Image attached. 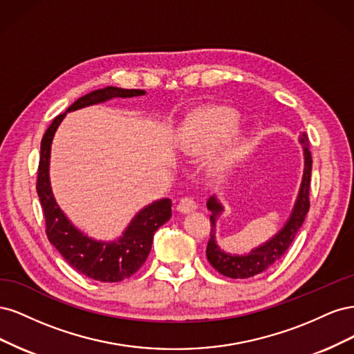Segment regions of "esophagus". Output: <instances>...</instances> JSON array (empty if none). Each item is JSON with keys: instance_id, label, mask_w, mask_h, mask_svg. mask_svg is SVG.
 <instances>
[{"instance_id": "obj_1", "label": "esophagus", "mask_w": 354, "mask_h": 354, "mask_svg": "<svg viewBox=\"0 0 354 354\" xmlns=\"http://www.w3.org/2000/svg\"><path fill=\"white\" fill-rule=\"evenodd\" d=\"M177 209H178L180 212H192V211L196 209V203H195V201L192 199V198L185 196V198H181V199L178 201Z\"/></svg>"}]
</instances>
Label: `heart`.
Wrapping results in <instances>:
<instances>
[{"label": "heart", "instance_id": "1", "mask_svg": "<svg viewBox=\"0 0 354 354\" xmlns=\"http://www.w3.org/2000/svg\"><path fill=\"white\" fill-rule=\"evenodd\" d=\"M239 116L229 108H209L202 111L192 122V136L198 147L207 149L217 146L227 138L238 128ZM238 153V145H233L227 158H234Z\"/></svg>", "mask_w": 354, "mask_h": 354}]
</instances>
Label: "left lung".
<instances>
[{
	"label": "left lung",
	"mask_w": 354,
	"mask_h": 354,
	"mask_svg": "<svg viewBox=\"0 0 354 354\" xmlns=\"http://www.w3.org/2000/svg\"><path fill=\"white\" fill-rule=\"evenodd\" d=\"M299 143L303 145L304 149V174L291 217H289L288 223L276 236L259 246V248L252 250L248 255H230L218 248L216 243V218L223 212V207L216 196H211L208 199L207 207L211 211V232L207 245V257L214 269L221 274L232 277V279H246V277L260 274L279 261L295 239V234L298 233L299 227L303 226L310 208V176H312L313 164L312 153H310L308 136L306 133L299 137Z\"/></svg>",
	"instance_id": "8db88e82"
}]
</instances>
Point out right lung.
<instances>
[{"mask_svg": "<svg viewBox=\"0 0 354 354\" xmlns=\"http://www.w3.org/2000/svg\"><path fill=\"white\" fill-rule=\"evenodd\" d=\"M143 94V90L106 87L82 95L81 99L69 106L66 112L102 103L113 97H134V95ZM66 112L57 115L53 120L41 140L37 194L39 196L42 212H44L47 238L71 267L81 274L100 282H121L134 274L146 261L152 248L155 232L171 218V201L160 199L142 209L133 218L124 236L118 242L109 243L93 241L75 229L56 203L48 177L51 140Z\"/></svg>", "mask_w": 354, "mask_h": 354, "instance_id": "1", "label": "right lung"}]
</instances>
